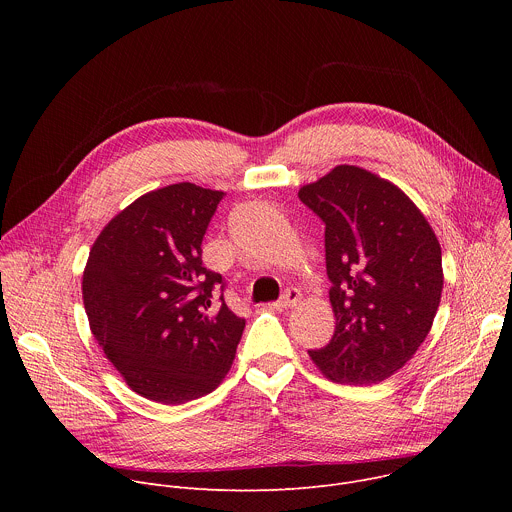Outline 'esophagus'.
<instances>
[{
	"label": "esophagus",
	"mask_w": 512,
	"mask_h": 512,
	"mask_svg": "<svg viewBox=\"0 0 512 512\" xmlns=\"http://www.w3.org/2000/svg\"><path fill=\"white\" fill-rule=\"evenodd\" d=\"M300 298H302V294L298 289H285V294L273 304L277 310H287V308H294V306H298V302H300Z\"/></svg>",
	"instance_id": "esophagus-1"
}]
</instances>
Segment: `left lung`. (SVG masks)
Segmentation results:
<instances>
[{
  "mask_svg": "<svg viewBox=\"0 0 512 512\" xmlns=\"http://www.w3.org/2000/svg\"><path fill=\"white\" fill-rule=\"evenodd\" d=\"M326 225L336 328L310 350L334 383L379 385L413 358L442 302V247L423 212L393 182L336 166L300 188Z\"/></svg>",
  "mask_w": 512,
  "mask_h": 512,
  "instance_id": "1",
  "label": "left lung"
}]
</instances>
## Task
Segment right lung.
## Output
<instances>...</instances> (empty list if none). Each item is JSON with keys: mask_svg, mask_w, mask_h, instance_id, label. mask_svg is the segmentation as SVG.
<instances>
[{"mask_svg": "<svg viewBox=\"0 0 512 512\" xmlns=\"http://www.w3.org/2000/svg\"><path fill=\"white\" fill-rule=\"evenodd\" d=\"M223 192L178 182L139 196L95 239L83 302L91 332L137 395L180 405L214 391L235 360L245 320L202 265V237Z\"/></svg>", "mask_w": 512, "mask_h": 512, "instance_id": "1", "label": "right lung"}]
</instances>
